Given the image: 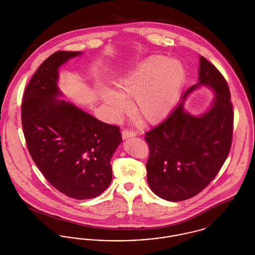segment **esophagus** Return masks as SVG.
I'll return each instance as SVG.
<instances>
[{"label": "esophagus", "instance_id": "34e87169", "mask_svg": "<svg viewBox=\"0 0 255 255\" xmlns=\"http://www.w3.org/2000/svg\"><path fill=\"white\" fill-rule=\"evenodd\" d=\"M135 135V133L133 131H129V130H124L122 131V138L123 139H127L129 137H133Z\"/></svg>", "mask_w": 255, "mask_h": 255}]
</instances>
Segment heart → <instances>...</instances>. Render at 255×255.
I'll list each match as a JSON object with an SVG mask.
<instances>
[{
	"label": "heart",
	"mask_w": 255,
	"mask_h": 255,
	"mask_svg": "<svg viewBox=\"0 0 255 255\" xmlns=\"http://www.w3.org/2000/svg\"><path fill=\"white\" fill-rule=\"evenodd\" d=\"M184 68L180 61L161 54L148 57L121 75L115 91L101 87L99 97L112 116L127 109L126 100L134 99L133 113L140 122L156 123L165 118L179 97Z\"/></svg>",
	"instance_id": "1"
}]
</instances>
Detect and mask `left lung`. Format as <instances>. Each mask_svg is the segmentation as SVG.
<instances>
[{"label":"left lung","instance_id":"obj_1","mask_svg":"<svg viewBox=\"0 0 255 255\" xmlns=\"http://www.w3.org/2000/svg\"><path fill=\"white\" fill-rule=\"evenodd\" d=\"M208 87L215 94L203 114L193 115L184 101L195 90ZM233 108L224 76L205 57L199 59L198 83L191 86L163 121L146 132L150 154L147 182L159 198L181 202L200 193L218 174L230 153Z\"/></svg>","mask_w":255,"mask_h":255}]
</instances>
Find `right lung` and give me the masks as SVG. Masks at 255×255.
Instances as JSON below:
<instances>
[{"instance_id":"obj_1","label":"right lung","mask_w":255,"mask_h":255,"mask_svg":"<svg viewBox=\"0 0 255 255\" xmlns=\"http://www.w3.org/2000/svg\"><path fill=\"white\" fill-rule=\"evenodd\" d=\"M81 51H57L44 61L26 86L22 125L37 167L61 193L77 200L96 198L112 182L111 159L122 143L118 126L100 122L64 97L61 66Z\"/></svg>"}]
</instances>
